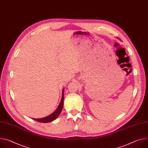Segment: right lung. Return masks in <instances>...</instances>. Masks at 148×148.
<instances>
[{"label":"right lung","instance_id":"right-lung-1","mask_svg":"<svg viewBox=\"0 0 148 148\" xmlns=\"http://www.w3.org/2000/svg\"><path fill=\"white\" fill-rule=\"evenodd\" d=\"M64 90L62 91V99L61 100V102L58 107V108L56 110V111L52 113L51 114L44 117V118H41V119H34V120L37 121V122H41V123H48V122H51L52 121L54 120L55 119H56L58 116L60 114L62 109L63 108V105H64Z\"/></svg>","mask_w":148,"mask_h":148}]
</instances>
